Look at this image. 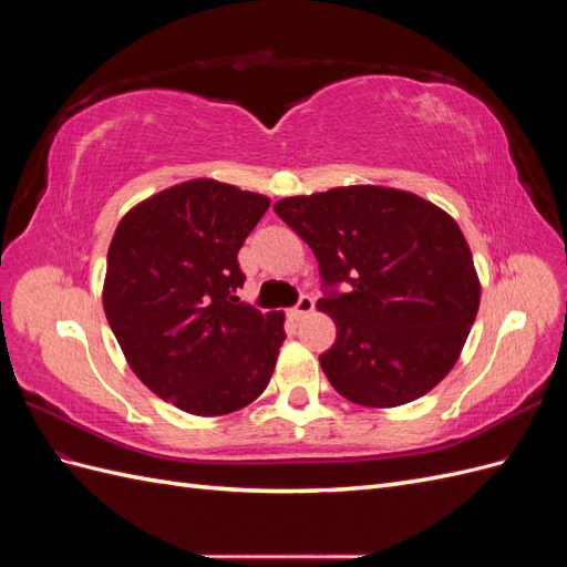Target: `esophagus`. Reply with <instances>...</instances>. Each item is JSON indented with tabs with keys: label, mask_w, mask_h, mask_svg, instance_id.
<instances>
[{
	"label": "esophagus",
	"mask_w": 567,
	"mask_h": 567,
	"mask_svg": "<svg viewBox=\"0 0 567 567\" xmlns=\"http://www.w3.org/2000/svg\"><path fill=\"white\" fill-rule=\"evenodd\" d=\"M312 310H315V300H312L310 296H302V298L298 300V305L293 307V310H290V319L300 321V319H305L307 315H310Z\"/></svg>",
	"instance_id": "34e87169"
}]
</instances>
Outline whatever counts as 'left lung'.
I'll return each mask as SVG.
<instances>
[{
  "label": "left lung",
  "mask_w": 567,
  "mask_h": 567,
  "mask_svg": "<svg viewBox=\"0 0 567 567\" xmlns=\"http://www.w3.org/2000/svg\"><path fill=\"white\" fill-rule=\"evenodd\" d=\"M312 248L336 321L319 354L342 398L373 409L414 402L452 371L480 307V279L452 215L390 186H336L274 203ZM348 282L346 295L334 286Z\"/></svg>",
  "instance_id": "left-lung-1"
}]
</instances>
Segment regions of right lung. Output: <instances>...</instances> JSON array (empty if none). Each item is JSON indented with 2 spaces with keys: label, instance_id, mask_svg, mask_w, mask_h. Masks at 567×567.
<instances>
[{
  "label": "right lung",
  "instance_id": "obj_1",
  "mask_svg": "<svg viewBox=\"0 0 567 567\" xmlns=\"http://www.w3.org/2000/svg\"><path fill=\"white\" fill-rule=\"evenodd\" d=\"M269 198L217 179H188L136 203L109 246L104 312L130 369L194 416H225L265 392L284 312L234 296L236 255Z\"/></svg>",
  "mask_w": 567,
  "mask_h": 567
}]
</instances>
